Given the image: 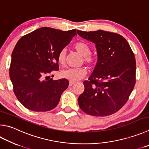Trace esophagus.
<instances>
[{"label": "esophagus", "mask_w": 149, "mask_h": 149, "mask_svg": "<svg viewBox=\"0 0 149 149\" xmlns=\"http://www.w3.org/2000/svg\"><path fill=\"white\" fill-rule=\"evenodd\" d=\"M74 83H75V82H74V81H70L69 82V86H72L73 85H74Z\"/></svg>", "instance_id": "esophagus-1"}]
</instances>
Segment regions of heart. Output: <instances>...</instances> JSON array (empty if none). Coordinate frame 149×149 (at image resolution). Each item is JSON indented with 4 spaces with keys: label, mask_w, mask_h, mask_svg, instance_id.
<instances>
[{
    "label": "heart",
    "mask_w": 149,
    "mask_h": 149,
    "mask_svg": "<svg viewBox=\"0 0 149 149\" xmlns=\"http://www.w3.org/2000/svg\"><path fill=\"white\" fill-rule=\"evenodd\" d=\"M74 49L77 52L84 57V61L88 65H93L96 63V58L94 56L91 55L90 47L85 42H77L74 45ZM58 63L64 66L66 63V51L61 50L57 57ZM86 70L85 68H76L64 70L61 72V76L70 81H77L85 76Z\"/></svg>",
    "instance_id": "1"
}]
</instances>
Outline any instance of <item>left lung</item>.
Returning <instances> with one entry per match:
<instances>
[{
    "instance_id": "8db88e82",
    "label": "left lung",
    "mask_w": 149,
    "mask_h": 149,
    "mask_svg": "<svg viewBox=\"0 0 149 149\" xmlns=\"http://www.w3.org/2000/svg\"><path fill=\"white\" fill-rule=\"evenodd\" d=\"M77 34L96 45L98 60L85 91L78 98L81 109L96 117L113 114L128 101L136 83V63L128 42L121 35L102 30Z\"/></svg>"
}]
</instances>
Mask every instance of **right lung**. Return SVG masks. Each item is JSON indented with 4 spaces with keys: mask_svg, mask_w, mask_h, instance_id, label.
Here are the masks:
<instances>
[{
    "mask_svg": "<svg viewBox=\"0 0 149 149\" xmlns=\"http://www.w3.org/2000/svg\"><path fill=\"white\" fill-rule=\"evenodd\" d=\"M75 35V29L63 31L42 27L17 42L9 74L15 95L23 106L39 112L50 111L58 105L69 81L44 78L53 70L58 71V53Z\"/></svg>",
    "mask_w": 149,
    "mask_h": 149,
    "instance_id": "obj_1",
    "label": "right lung"
}]
</instances>
